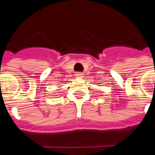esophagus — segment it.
<instances>
[{
  "instance_id": "esophagus-1",
  "label": "esophagus",
  "mask_w": 155,
  "mask_h": 155,
  "mask_svg": "<svg viewBox=\"0 0 155 155\" xmlns=\"http://www.w3.org/2000/svg\"><path fill=\"white\" fill-rule=\"evenodd\" d=\"M75 74H76V76H78V77H82L83 76V74L81 72H77Z\"/></svg>"
}]
</instances>
